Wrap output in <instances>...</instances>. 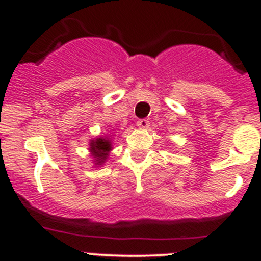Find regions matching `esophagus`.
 <instances>
[{
    "label": "esophagus",
    "mask_w": 261,
    "mask_h": 261,
    "mask_svg": "<svg viewBox=\"0 0 261 261\" xmlns=\"http://www.w3.org/2000/svg\"><path fill=\"white\" fill-rule=\"evenodd\" d=\"M138 126L140 128H144V130H145V128L149 127L150 123H149V121L146 120V118H141V120L138 121Z\"/></svg>",
    "instance_id": "obj_1"
}]
</instances>
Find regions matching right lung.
Here are the masks:
<instances>
[{"label": "right lung", "instance_id": "right-lung-1", "mask_svg": "<svg viewBox=\"0 0 261 261\" xmlns=\"http://www.w3.org/2000/svg\"><path fill=\"white\" fill-rule=\"evenodd\" d=\"M111 150V140L107 138H97L89 143V151H91L92 156L94 158V162H96L94 164L96 165L103 164Z\"/></svg>", "mask_w": 261, "mask_h": 261}]
</instances>
